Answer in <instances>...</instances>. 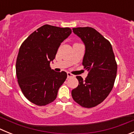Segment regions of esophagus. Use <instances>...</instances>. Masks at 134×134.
<instances>
[{"instance_id":"obj_1","label":"esophagus","mask_w":134,"mask_h":134,"mask_svg":"<svg viewBox=\"0 0 134 134\" xmlns=\"http://www.w3.org/2000/svg\"><path fill=\"white\" fill-rule=\"evenodd\" d=\"M67 76H68V78H70V77H74V76L72 74H71L70 72H67Z\"/></svg>"}]
</instances>
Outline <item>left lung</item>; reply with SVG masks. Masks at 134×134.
Segmentation results:
<instances>
[{
  "label": "left lung",
  "mask_w": 134,
  "mask_h": 134,
  "mask_svg": "<svg viewBox=\"0 0 134 134\" xmlns=\"http://www.w3.org/2000/svg\"><path fill=\"white\" fill-rule=\"evenodd\" d=\"M72 30L85 43L82 65L88 74L85 80L76 76L79 85L72 91V97L82 107L91 108L102 103L111 91L118 65L111 43L97 31L89 27Z\"/></svg>",
  "instance_id": "left-lung-1"
}]
</instances>
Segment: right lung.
Returning a JSON list of instances; mask_svg holds the SVG:
<instances>
[{
    "label": "right lung",
    "mask_w": 134,
    "mask_h": 134,
    "mask_svg": "<svg viewBox=\"0 0 134 134\" xmlns=\"http://www.w3.org/2000/svg\"><path fill=\"white\" fill-rule=\"evenodd\" d=\"M72 33L69 27L44 25L22 43L16 62V74L22 93L29 101L44 106L56 99L67 78L64 71L51 69L60 44Z\"/></svg>",
    "instance_id": "obj_1"
}]
</instances>
